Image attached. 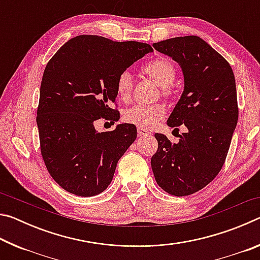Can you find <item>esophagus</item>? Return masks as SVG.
Listing matches in <instances>:
<instances>
[{"mask_svg": "<svg viewBox=\"0 0 260 260\" xmlns=\"http://www.w3.org/2000/svg\"><path fill=\"white\" fill-rule=\"evenodd\" d=\"M151 133L149 131H147L146 128H142V127H138V135L139 138H143V136H148L150 135Z\"/></svg>", "mask_w": 260, "mask_h": 260, "instance_id": "1", "label": "esophagus"}]
</instances>
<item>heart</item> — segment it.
Segmentation results:
<instances>
[{
  "label": "heart",
  "mask_w": 260,
  "mask_h": 260,
  "mask_svg": "<svg viewBox=\"0 0 260 260\" xmlns=\"http://www.w3.org/2000/svg\"><path fill=\"white\" fill-rule=\"evenodd\" d=\"M143 72L155 80L161 88V94L170 98L173 94V82L177 77L175 65L166 57H157L142 68ZM133 90V77L128 71H122L116 80V91L118 99L122 102L129 101ZM166 114L165 107L160 103L143 104L139 103L126 109L122 118L128 124L142 128H151L158 120Z\"/></svg>",
  "instance_id": "1"
}]
</instances>
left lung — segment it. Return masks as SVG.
<instances>
[{
    "instance_id": "1",
    "label": "left lung",
    "mask_w": 260,
    "mask_h": 260,
    "mask_svg": "<svg viewBox=\"0 0 260 260\" xmlns=\"http://www.w3.org/2000/svg\"><path fill=\"white\" fill-rule=\"evenodd\" d=\"M153 48L181 65L184 89L167 125H184L188 131L173 144L155 134L152 172L162 190L188 196L212 181L226 160L239 118L235 77L230 63L196 35L169 39Z\"/></svg>"
}]
</instances>
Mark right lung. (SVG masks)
Here are the masks:
<instances>
[{"label": "right lung", "mask_w": 260, "mask_h": 260, "mask_svg": "<svg viewBox=\"0 0 260 260\" xmlns=\"http://www.w3.org/2000/svg\"><path fill=\"white\" fill-rule=\"evenodd\" d=\"M152 50L148 43L79 35L48 61L37 111L40 150L51 178L67 191L89 197L111 183L136 127L120 124L98 133L94 122L119 119L117 78Z\"/></svg>", "instance_id": "right-lung-1"}]
</instances>
